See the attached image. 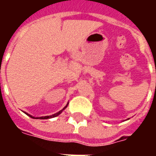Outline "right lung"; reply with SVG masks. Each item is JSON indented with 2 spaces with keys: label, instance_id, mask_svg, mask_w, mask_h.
I'll use <instances>...</instances> for the list:
<instances>
[{
  "label": "right lung",
  "instance_id": "right-lung-1",
  "mask_svg": "<svg viewBox=\"0 0 156 156\" xmlns=\"http://www.w3.org/2000/svg\"><path fill=\"white\" fill-rule=\"evenodd\" d=\"M68 104L67 105H66V106H65L64 108H62V110H60V111L59 112H58V113H56V114H54V115H50V116H43V117H39V118H35V117H33V116H32V115H28V114H27V113H25V114H27V115H28L29 117H31V118H32V119H51V118H54V117H57V116H58V115H60V114H61L62 112L63 111V110H64L65 108H67V107H68Z\"/></svg>",
  "mask_w": 156,
  "mask_h": 156
}]
</instances>
